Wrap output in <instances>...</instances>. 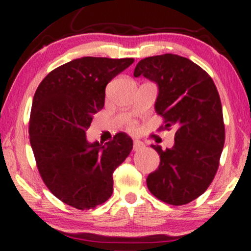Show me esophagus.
Here are the masks:
<instances>
[{
	"label": "esophagus",
	"instance_id": "obj_1",
	"mask_svg": "<svg viewBox=\"0 0 251 251\" xmlns=\"http://www.w3.org/2000/svg\"><path fill=\"white\" fill-rule=\"evenodd\" d=\"M143 143H140L139 140H134L133 142V151H139L140 149H143Z\"/></svg>",
	"mask_w": 251,
	"mask_h": 251
}]
</instances>
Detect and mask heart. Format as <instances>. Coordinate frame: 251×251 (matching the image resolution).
Returning <instances> with one entry per match:
<instances>
[{
    "label": "heart",
    "instance_id": "obj_1",
    "mask_svg": "<svg viewBox=\"0 0 251 251\" xmlns=\"http://www.w3.org/2000/svg\"><path fill=\"white\" fill-rule=\"evenodd\" d=\"M127 129H128L129 132H132V133H134V132H137V129H138L137 124L133 123V122L128 123V124H127Z\"/></svg>",
    "mask_w": 251,
    "mask_h": 251
}]
</instances>
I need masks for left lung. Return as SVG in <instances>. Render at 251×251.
<instances>
[{
    "mask_svg": "<svg viewBox=\"0 0 251 251\" xmlns=\"http://www.w3.org/2000/svg\"><path fill=\"white\" fill-rule=\"evenodd\" d=\"M134 76L158 83L155 112L164 129L176 128L175 145L162 150L160 164L146 183L154 197L170 205H184L200 197L214 180L226 142L223 111L214 80L186 57L163 54L145 57Z\"/></svg>",
    "mask_w": 251,
    "mask_h": 251,
    "instance_id": "1",
    "label": "left lung"
}]
</instances>
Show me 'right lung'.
Listing matches in <instances>:
<instances>
[{
	"label": "right lung",
	"mask_w": 251,
	"mask_h": 251,
	"mask_svg": "<svg viewBox=\"0 0 251 251\" xmlns=\"http://www.w3.org/2000/svg\"><path fill=\"white\" fill-rule=\"evenodd\" d=\"M134 59L85 56L47 74L34 94L29 140L39 174L67 205L94 209L113 192V172L133 148L119 132L105 145L89 144L86 129L105 105L107 83Z\"/></svg>",
	"instance_id": "1"
}]
</instances>
